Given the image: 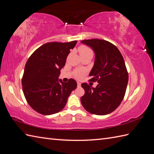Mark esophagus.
<instances>
[{"mask_svg": "<svg viewBox=\"0 0 154 154\" xmlns=\"http://www.w3.org/2000/svg\"><path fill=\"white\" fill-rule=\"evenodd\" d=\"M81 85V83H79V82H77V87H80Z\"/></svg>", "mask_w": 154, "mask_h": 154, "instance_id": "1", "label": "esophagus"}]
</instances>
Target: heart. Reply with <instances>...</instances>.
Here are the masks:
<instances>
[{"mask_svg":"<svg viewBox=\"0 0 154 154\" xmlns=\"http://www.w3.org/2000/svg\"><path fill=\"white\" fill-rule=\"evenodd\" d=\"M79 52L81 55V56H84V55L91 54L93 55V51L91 49L87 46V45H81L79 48ZM85 74V71L83 69H77L75 71V77L77 78V79H81L84 75Z\"/></svg>","mask_w":154,"mask_h":154,"instance_id":"obj_1","label":"heart"}]
</instances>
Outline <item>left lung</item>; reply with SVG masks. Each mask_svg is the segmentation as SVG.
Returning <instances> with one entry per match:
<instances>
[{
    "label": "left lung",
    "mask_w": 154,
    "mask_h": 154,
    "mask_svg": "<svg viewBox=\"0 0 154 154\" xmlns=\"http://www.w3.org/2000/svg\"><path fill=\"white\" fill-rule=\"evenodd\" d=\"M81 42L92 48L95 53L89 81L98 83L95 88L85 83L81 84L85 90L81 104L91 114L106 115L119 107L125 95L128 81L125 62L119 49L109 42L91 39Z\"/></svg>",
    "instance_id": "obj_1"
}]
</instances>
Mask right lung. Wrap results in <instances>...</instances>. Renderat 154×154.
<instances>
[{"label":"right lung","mask_w":154,"mask_h":154,"mask_svg":"<svg viewBox=\"0 0 154 154\" xmlns=\"http://www.w3.org/2000/svg\"><path fill=\"white\" fill-rule=\"evenodd\" d=\"M77 42H49L28 58L22 79V89L29 105L38 113L50 115L60 112L77 88L73 79L67 83L58 79L61 69Z\"/></svg>","instance_id":"1"}]
</instances>
